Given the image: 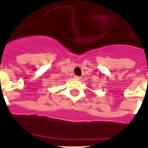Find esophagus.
Masks as SVG:
<instances>
[{"label":"esophagus","instance_id":"34e87169","mask_svg":"<svg viewBox=\"0 0 148 148\" xmlns=\"http://www.w3.org/2000/svg\"><path fill=\"white\" fill-rule=\"evenodd\" d=\"M74 78L76 79V80H81V77H78V76H74Z\"/></svg>","mask_w":148,"mask_h":148}]
</instances>
